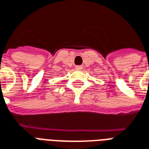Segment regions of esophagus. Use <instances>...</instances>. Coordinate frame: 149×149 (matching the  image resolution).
<instances>
[{
    "mask_svg": "<svg viewBox=\"0 0 149 149\" xmlns=\"http://www.w3.org/2000/svg\"><path fill=\"white\" fill-rule=\"evenodd\" d=\"M75 68L77 69V70H81V69H82V66H81V65H77V66L75 67Z\"/></svg>",
    "mask_w": 149,
    "mask_h": 149,
    "instance_id": "obj_1",
    "label": "esophagus"
}]
</instances>
